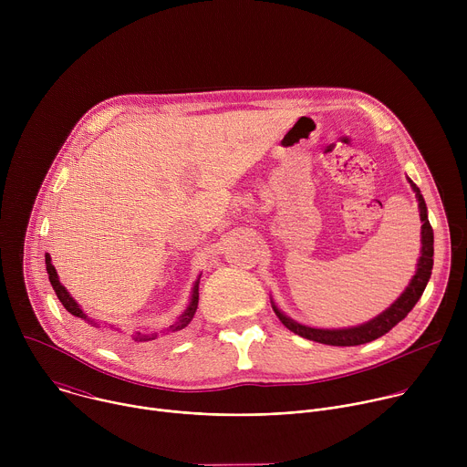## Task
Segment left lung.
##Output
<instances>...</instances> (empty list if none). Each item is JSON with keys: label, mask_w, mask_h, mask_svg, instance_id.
<instances>
[{"label": "left lung", "mask_w": 467, "mask_h": 467, "mask_svg": "<svg viewBox=\"0 0 467 467\" xmlns=\"http://www.w3.org/2000/svg\"><path fill=\"white\" fill-rule=\"evenodd\" d=\"M416 197H418V205H420V216H421V256L418 262V272L414 275V279L410 281L409 288L401 294L388 310H384L380 316H377L375 319L360 325V327H353V328H312V327H305L301 323H296L294 319L286 317L275 305L274 310L277 314V317L281 319V323L290 328L296 335L312 340V342H319V344H327V346H360V344H368L373 342L377 338H380L382 335H386L388 330H391L399 321L405 319L407 314L414 308V305L420 301L429 279H431V272H432V254H434V233L432 227L429 223L427 218V205L425 199L420 192V188L410 181Z\"/></svg>", "instance_id": "1"}]
</instances>
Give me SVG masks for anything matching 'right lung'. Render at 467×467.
<instances>
[{
  "instance_id": "1",
  "label": "right lung",
  "mask_w": 467,
  "mask_h": 467,
  "mask_svg": "<svg viewBox=\"0 0 467 467\" xmlns=\"http://www.w3.org/2000/svg\"><path fill=\"white\" fill-rule=\"evenodd\" d=\"M46 272H47L49 283H51V286H53V290H55L58 301L62 303V306H64L66 310H68L72 316L88 321L87 314L79 308V305L70 297V294L66 292V288L58 283V277H57V272H55V268H53L49 254H46ZM197 301H199V281L193 285L192 301H190L188 308L184 310V314H182L173 325H170L168 332H179V330H182V328H186V327L190 325V321H192V317H193V314H195V310H197ZM94 325H96V323H94ZM110 328H112V327H110ZM112 338H114V342H118V344H121V346H142V344H148V342L157 340V338H159V332H140V330H135V332H132V335H127V337H112Z\"/></svg>"
}]
</instances>
